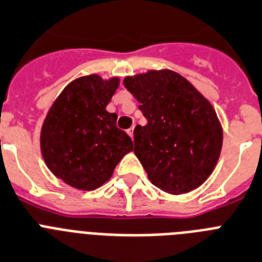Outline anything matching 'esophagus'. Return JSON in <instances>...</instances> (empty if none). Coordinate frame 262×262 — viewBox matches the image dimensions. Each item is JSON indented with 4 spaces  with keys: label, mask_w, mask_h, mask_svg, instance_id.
<instances>
[{
    "label": "esophagus",
    "mask_w": 262,
    "mask_h": 262,
    "mask_svg": "<svg viewBox=\"0 0 262 262\" xmlns=\"http://www.w3.org/2000/svg\"><path fill=\"white\" fill-rule=\"evenodd\" d=\"M126 132H128V134H129V136H130V138H132V140H133V132H134V128H130V129H128V130H126Z\"/></svg>",
    "instance_id": "1"
}]
</instances>
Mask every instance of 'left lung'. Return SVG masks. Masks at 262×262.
Returning a JSON list of instances; mask_svg holds the SVG:
<instances>
[{
	"mask_svg": "<svg viewBox=\"0 0 262 262\" xmlns=\"http://www.w3.org/2000/svg\"><path fill=\"white\" fill-rule=\"evenodd\" d=\"M124 85L147 120L134 129V154L149 181L171 195L203 185L223 146V128L212 104L167 68L126 76Z\"/></svg>",
	"mask_w": 262,
	"mask_h": 262,
	"instance_id": "8db88e82",
	"label": "left lung"
}]
</instances>
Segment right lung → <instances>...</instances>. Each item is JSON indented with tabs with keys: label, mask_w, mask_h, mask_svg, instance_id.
I'll list each match as a JSON object with an SVG mask.
<instances>
[{
	"label": "right lung",
	"mask_w": 262,
	"mask_h": 262,
	"mask_svg": "<svg viewBox=\"0 0 262 262\" xmlns=\"http://www.w3.org/2000/svg\"><path fill=\"white\" fill-rule=\"evenodd\" d=\"M120 77L96 74L66 85L40 129V151L56 178L76 190L92 191L112 178L115 167L133 150V141L116 126L117 115L106 105Z\"/></svg>",
	"instance_id": "right-lung-1"
}]
</instances>
